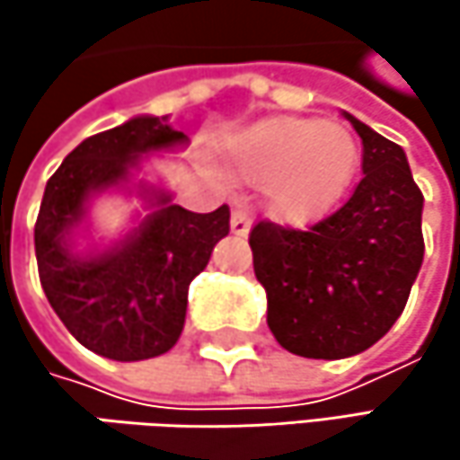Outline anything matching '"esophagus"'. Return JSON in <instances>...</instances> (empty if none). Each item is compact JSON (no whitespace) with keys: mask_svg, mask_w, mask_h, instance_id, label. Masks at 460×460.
I'll return each instance as SVG.
<instances>
[{"mask_svg":"<svg viewBox=\"0 0 460 460\" xmlns=\"http://www.w3.org/2000/svg\"><path fill=\"white\" fill-rule=\"evenodd\" d=\"M231 231L239 234V236H244L250 231V213L244 208H234V213H231Z\"/></svg>","mask_w":460,"mask_h":460,"instance_id":"34e87169","label":"esophagus"}]
</instances>
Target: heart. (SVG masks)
Here are the masks:
<instances>
[{"instance_id": "heart-1", "label": "heart", "mask_w": 460, "mask_h": 460, "mask_svg": "<svg viewBox=\"0 0 460 460\" xmlns=\"http://www.w3.org/2000/svg\"><path fill=\"white\" fill-rule=\"evenodd\" d=\"M234 164L250 181H263L269 210L285 224H312L351 186L359 167V140L338 125L309 117H271L234 146Z\"/></svg>"}]
</instances>
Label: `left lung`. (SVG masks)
Masks as SVG:
<instances>
[{
	"label": "left lung",
	"mask_w": 460,
	"mask_h": 460,
	"mask_svg": "<svg viewBox=\"0 0 460 460\" xmlns=\"http://www.w3.org/2000/svg\"><path fill=\"white\" fill-rule=\"evenodd\" d=\"M346 119L362 140L351 197L306 231L271 221L250 231L266 322L279 346L312 359H343L384 338L423 261V194L405 151L351 114Z\"/></svg>",
	"instance_id": "left-lung-1"
}]
</instances>
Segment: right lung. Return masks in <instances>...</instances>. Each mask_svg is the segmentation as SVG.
I'll return each instance as SVG.
<instances>
[{
    "label": "right lung",
    "instance_id": "obj_1",
    "mask_svg": "<svg viewBox=\"0 0 460 460\" xmlns=\"http://www.w3.org/2000/svg\"><path fill=\"white\" fill-rule=\"evenodd\" d=\"M186 143L164 117H136L82 140L47 181L34 226L40 282L66 330L90 351L117 359H151L175 346L186 322L189 285L229 234V205L191 213L156 197V210L119 247L76 258L66 236L84 216L93 191L128 181L140 154Z\"/></svg>",
    "mask_w": 460,
    "mask_h": 460
}]
</instances>
